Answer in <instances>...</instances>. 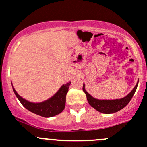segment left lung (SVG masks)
Listing matches in <instances>:
<instances>
[{
    "mask_svg": "<svg viewBox=\"0 0 147 147\" xmlns=\"http://www.w3.org/2000/svg\"><path fill=\"white\" fill-rule=\"evenodd\" d=\"M138 83L136 85L134 88L133 89L132 91L130 93L125 97L120 99H115V100H98L96 98H94L92 97L85 90V85L83 84V90L86 94L87 100L88 101L89 105L94 107V109H96L98 112L104 114H112L115 113L116 112H118L120 109L124 108L126 105L130 102V101L132 98L133 96L135 94L137 86H138Z\"/></svg>",
    "mask_w": 147,
    "mask_h": 147,
    "instance_id": "1",
    "label": "left lung"
}]
</instances>
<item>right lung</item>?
<instances>
[{
	"instance_id": "add662e5",
	"label": "right lung",
	"mask_w": 147,
	"mask_h": 147,
	"mask_svg": "<svg viewBox=\"0 0 147 147\" xmlns=\"http://www.w3.org/2000/svg\"><path fill=\"white\" fill-rule=\"evenodd\" d=\"M71 82L63 85L53 96L41 103H32L22 98L13 88V92L22 105L30 112L44 117H51L61 113L65 107L66 95Z\"/></svg>"
}]
</instances>
